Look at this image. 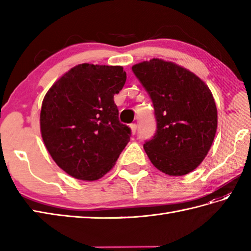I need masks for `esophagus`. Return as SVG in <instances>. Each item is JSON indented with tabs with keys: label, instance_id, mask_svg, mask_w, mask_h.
I'll list each match as a JSON object with an SVG mask.
<instances>
[{
	"label": "esophagus",
	"instance_id": "esophagus-1",
	"mask_svg": "<svg viewBox=\"0 0 251 251\" xmlns=\"http://www.w3.org/2000/svg\"><path fill=\"white\" fill-rule=\"evenodd\" d=\"M130 128H131V132L132 134H136L137 132V124H130Z\"/></svg>",
	"mask_w": 251,
	"mask_h": 251
}]
</instances>
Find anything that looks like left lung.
I'll return each instance as SVG.
<instances>
[{"instance_id": "8db88e82", "label": "left lung", "mask_w": 251, "mask_h": 251, "mask_svg": "<svg viewBox=\"0 0 251 251\" xmlns=\"http://www.w3.org/2000/svg\"><path fill=\"white\" fill-rule=\"evenodd\" d=\"M154 106L156 131L143 145L151 163L169 176L199 166L214 141L218 117L215 99L194 73L162 59L132 66Z\"/></svg>"}]
</instances>
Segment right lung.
<instances>
[{
	"instance_id": "obj_1",
	"label": "right lung",
	"mask_w": 251,
	"mask_h": 251,
	"mask_svg": "<svg viewBox=\"0 0 251 251\" xmlns=\"http://www.w3.org/2000/svg\"><path fill=\"white\" fill-rule=\"evenodd\" d=\"M126 82L120 66L83 63L52 85L41 109L47 151L72 177L94 181L114 166L131 130L119 120L114 95Z\"/></svg>"
}]
</instances>
